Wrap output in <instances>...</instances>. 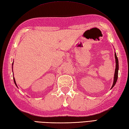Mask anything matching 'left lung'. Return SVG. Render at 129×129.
Segmentation results:
<instances>
[{"instance_id": "obj_1", "label": "left lung", "mask_w": 129, "mask_h": 129, "mask_svg": "<svg viewBox=\"0 0 129 129\" xmlns=\"http://www.w3.org/2000/svg\"><path fill=\"white\" fill-rule=\"evenodd\" d=\"M115 63H116V67H115V73H114V81L112 87L111 89L115 86V83L116 82V81L118 80V70H119V63H118V57L116 56V53H115Z\"/></svg>"}]
</instances>
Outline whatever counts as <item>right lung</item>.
<instances>
[{
	"instance_id": "1",
	"label": "right lung",
	"mask_w": 129,
	"mask_h": 129,
	"mask_svg": "<svg viewBox=\"0 0 129 129\" xmlns=\"http://www.w3.org/2000/svg\"><path fill=\"white\" fill-rule=\"evenodd\" d=\"M13 63H14V62H13V64H12V65H13ZM13 79H14V81L15 84V85L17 86V85H16V81H15V78H14V77H13Z\"/></svg>"
}]
</instances>
